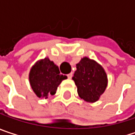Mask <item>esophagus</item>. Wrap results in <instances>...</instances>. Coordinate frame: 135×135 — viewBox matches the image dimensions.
Listing matches in <instances>:
<instances>
[{
	"label": "esophagus",
	"instance_id": "1",
	"mask_svg": "<svg viewBox=\"0 0 135 135\" xmlns=\"http://www.w3.org/2000/svg\"><path fill=\"white\" fill-rule=\"evenodd\" d=\"M72 76H73V73L72 72H71L70 74H68V78L69 79H71V78H72Z\"/></svg>",
	"mask_w": 135,
	"mask_h": 135
}]
</instances>
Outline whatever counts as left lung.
<instances>
[{
	"label": "left lung",
	"instance_id": "obj_1",
	"mask_svg": "<svg viewBox=\"0 0 135 135\" xmlns=\"http://www.w3.org/2000/svg\"><path fill=\"white\" fill-rule=\"evenodd\" d=\"M76 68L72 79L77 86L79 97L89 103L98 101L108 82L104 68L88 57L81 58Z\"/></svg>",
	"mask_w": 135,
	"mask_h": 135
}]
</instances>
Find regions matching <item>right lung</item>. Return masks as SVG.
Masks as SVG:
<instances>
[{"mask_svg":"<svg viewBox=\"0 0 135 135\" xmlns=\"http://www.w3.org/2000/svg\"><path fill=\"white\" fill-rule=\"evenodd\" d=\"M67 78L66 75L60 74L58 67L47 57L37 61L29 73L31 87L39 98H47L49 94H55L59 84Z\"/></svg>","mask_w":135,"mask_h":135,"instance_id":"obj_1","label":"right lung"}]
</instances>
